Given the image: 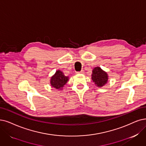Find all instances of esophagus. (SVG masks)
Instances as JSON below:
<instances>
[{
	"label": "esophagus",
	"mask_w": 146,
	"mask_h": 146,
	"mask_svg": "<svg viewBox=\"0 0 146 146\" xmlns=\"http://www.w3.org/2000/svg\"><path fill=\"white\" fill-rule=\"evenodd\" d=\"M77 74H83L84 73V71H83V70H81V71L80 72H77Z\"/></svg>",
	"instance_id": "esophagus-1"
}]
</instances>
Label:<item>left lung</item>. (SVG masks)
Returning a JSON list of instances; mask_svg holds the SVG:
<instances>
[{
  "mask_svg": "<svg viewBox=\"0 0 146 146\" xmlns=\"http://www.w3.org/2000/svg\"><path fill=\"white\" fill-rule=\"evenodd\" d=\"M92 80L96 86L102 87L106 85L108 81V75L100 67L97 66L93 69Z\"/></svg>",
  "mask_w": 146,
  "mask_h": 146,
  "instance_id": "1",
  "label": "left lung"
}]
</instances>
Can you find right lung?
Segmentation results:
<instances>
[{
  "mask_svg": "<svg viewBox=\"0 0 146 146\" xmlns=\"http://www.w3.org/2000/svg\"><path fill=\"white\" fill-rule=\"evenodd\" d=\"M69 78V77L65 76L60 70H57L50 78L51 86L58 90H62L64 86L68 81Z\"/></svg>",
  "mask_w": 146,
  "mask_h": 146,
  "instance_id": "add662e5",
  "label": "right lung"
}]
</instances>
